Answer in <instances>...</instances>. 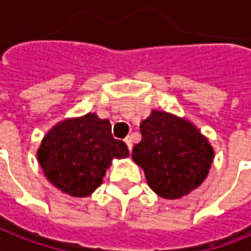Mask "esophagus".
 Returning <instances> with one entry per match:
<instances>
[{
    "mask_svg": "<svg viewBox=\"0 0 251 251\" xmlns=\"http://www.w3.org/2000/svg\"><path fill=\"white\" fill-rule=\"evenodd\" d=\"M125 143H126V146H127V148H129V151H132L133 144H132V137H130V136H127V137H126Z\"/></svg>",
    "mask_w": 251,
    "mask_h": 251,
    "instance_id": "esophagus-1",
    "label": "esophagus"
}]
</instances>
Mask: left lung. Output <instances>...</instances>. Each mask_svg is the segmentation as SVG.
<instances>
[{
  "label": "left lung",
  "mask_w": 251,
  "mask_h": 251,
  "mask_svg": "<svg viewBox=\"0 0 251 251\" xmlns=\"http://www.w3.org/2000/svg\"><path fill=\"white\" fill-rule=\"evenodd\" d=\"M140 132L141 141L133 147L132 158L155 194L178 199L203 183L214 152L191 122L152 110L140 124Z\"/></svg>",
  "instance_id": "1"
}]
</instances>
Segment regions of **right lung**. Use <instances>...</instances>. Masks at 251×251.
Returning a JSON list of instances; mask_svg holds the SVG:
<instances>
[{
	"label": "right lung",
	"mask_w": 251,
	"mask_h": 251,
	"mask_svg": "<svg viewBox=\"0 0 251 251\" xmlns=\"http://www.w3.org/2000/svg\"><path fill=\"white\" fill-rule=\"evenodd\" d=\"M37 156L54 187L71 197L83 198L100 187L112 159L129 156V150L124 141L112 137L108 119L86 114L53 126Z\"/></svg>",
	"instance_id": "add662e5"
}]
</instances>
